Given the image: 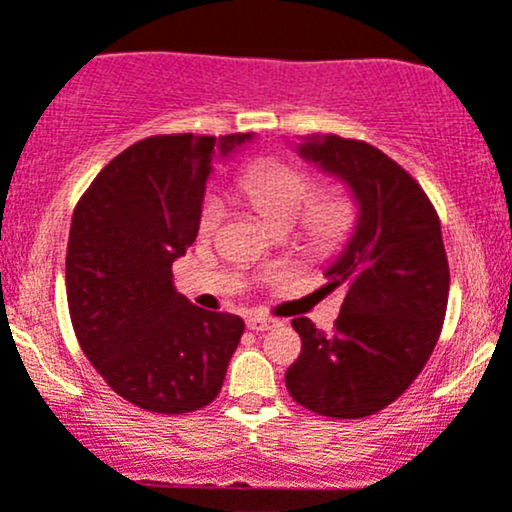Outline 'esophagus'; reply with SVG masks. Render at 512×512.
Masks as SVG:
<instances>
[{"label":"esophagus","mask_w":512,"mask_h":512,"mask_svg":"<svg viewBox=\"0 0 512 512\" xmlns=\"http://www.w3.org/2000/svg\"><path fill=\"white\" fill-rule=\"evenodd\" d=\"M279 320L277 318H265V316H250L247 318V328L255 330V333H262V330H272L277 328Z\"/></svg>","instance_id":"34e87169"}]
</instances>
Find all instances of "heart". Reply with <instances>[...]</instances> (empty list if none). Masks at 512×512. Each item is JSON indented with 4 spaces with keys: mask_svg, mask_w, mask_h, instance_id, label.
<instances>
[{
    "mask_svg": "<svg viewBox=\"0 0 512 512\" xmlns=\"http://www.w3.org/2000/svg\"><path fill=\"white\" fill-rule=\"evenodd\" d=\"M238 194L269 228L296 226L299 245L318 257L340 252L350 243L359 221L355 194L342 184L318 189L316 177L303 167L282 160H257L238 174ZM226 209L218 196L209 194L199 211V233L213 238L221 228Z\"/></svg>",
    "mask_w": 512,
    "mask_h": 512,
    "instance_id": "1",
    "label": "heart"
}]
</instances>
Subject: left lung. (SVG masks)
<instances>
[{
  "mask_svg": "<svg viewBox=\"0 0 512 512\" xmlns=\"http://www.w3.org/2000/svg\"><path fill=\"white\" fill-rule=\"evenodd\" d=\"M299 153L350 184L359 221L325 272L328 289H345L333 333L291 320L301 355L286 389L325 418H367L406 393L440 340L449 296L440 216L411 174L364 140L311 138Z\"/></svg>",
  "mask_w": 512,
  "mask_h": 512,
  "instance_id": "1",
  "label": "left lung"
}]
</instances>
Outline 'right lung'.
Returning <instances> with one entry per match:
<instances>
[{"mask_svg":"<svg viewBox=\"0 0 512 512\" xmlns=\"http://www.w3.org/2000/svg\"><path fill=\"white\" fill-rule=\"evenodd\" d=\"M250 133H172L133 143L101 170L72 213L67 308L92 367L123 401L177 415L221 393L245 323L204 311L172 284V262L199 233L213 150Z\"/></svg>","mask_w":512,"mask_h":512,"instance_id":"add662e5","label":"right lung"}]
</instances>
